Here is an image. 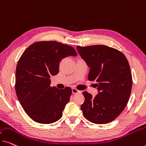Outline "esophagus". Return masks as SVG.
Wrapping results in <instances>:
<instances>
[{"mask_svg": "<svg viewBox=\"0 0 146 146\" xmlns=\"http://www.w3.org/2000/svg\"><path fill=\"white\" fill-rule=\"evenodd\" d=\"M72 93L73 94H76V93H80V91H79V90H78L77 89H76V88H74V87H73L72 89Z\"/></svg>", "mask_w": 146, "mask_h": 146, "instance_id": "34e87169", "label": "esophagus"}]
</instances>
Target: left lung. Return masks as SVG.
Listing matches in <instances>:
<instances>
[{
    "label": "left lung",
    "mask_w": 146,
    "mask_h": 146,
    "mask_svg": "<svg viewBox=\"0 0 146 146\" xmlns=\"http://www.w3.org/2000/svg\"><path fill=\"white\" fill-rule=\"evenodd\" d=\"M77 50L90 68L88 80L97 82L98 91L95 97L83 92V114L96 124L111 122L126 107L131 93L133 78L127 57L121 51L104 45L78 46Z\"/></svg>",
    "instance_id": "8db88e82"
}]
</instances>
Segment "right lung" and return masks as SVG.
I'll return each mask as SVG.
<instances>
[{
    "label": "right lung",
    "mask_w": 146,
    "mask_h": 146,
    "mask_svg": "<svg viewBox=\"0 0 146 146\" xmlns=\"http://www.w3.org/2000/svg\"><path fill=\"white\" fill-rule=\"evenodd\" d=\"M76 55L72 47L55 41L36 42L21 55L15 71V93L33 121L50 124L62 117L72 91L70 87H51L50 76L57 74L63 58Z\"/></svg>",
    "instance_id": "add662e5"
}]
</instances>
